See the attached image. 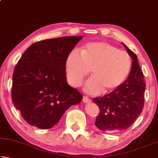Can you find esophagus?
<instances>
[{
  "label": "esophagus",
  "instance_id": "esophagus-1",
  "mask_svg": "<svg viewBox=\"0 0 158 158\" xmlns=\"http://www.w3.org/2000/svg\"><path fill=\"white\" fill-rule=\"evenodd\" d=\"M82 100L85 103H89V102H90V101H91V100H90V99L89 97H87V96H84V98H83Z\"/></svg>",
  "mask_w": 158,
  "mask_h": 158
}]
</instances>
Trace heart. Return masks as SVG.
I'll return each instance as SVG.
<instances>
[{
    "label": "heart",
    "instance_id": "heart-1",
    "mask_svg": "<svg viewBox=\"0 0 158 158\" xmlns=\"http://www.w3.org/2000/svg\"><path fill=\"white\" fill-rule=\"evenodd\" d=\"M131 68L129 53L103 42L87 44L81 53L73 51L65 62L67 79L73 87L80 86L90 71L92 79L85 90L93 94L116 91L127 79Z\"/></svg>",
    "mask_w": 158,
    "mask_h": 158
}]
</instances>
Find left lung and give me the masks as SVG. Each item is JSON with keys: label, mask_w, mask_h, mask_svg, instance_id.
Returning a JSON list of instances; mask_svg holds the SVG:
<instances>
[{"label": "left lung", "mask_w": 158, "mask_h": 158, "mask_svg": "<svg viewBox=\"0 0 158 158\" xmlns=\"http://www.w3.org/2000/svg\"><path fill=\"white\" fill-rule=\"evenodd\" d=\"M123 44L133 60L129 77L116 91L93 98L100 108L95 126L107 132L130 127L139 116L144 105L146 84L143 72L137 55L125 44Z\"/></svg>", "instance_id": "1"}]
</instances>
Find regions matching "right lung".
Instances as JSON below:
<instances>
[{"mask_svg":"<svg viewBox=\"0 0 158 158\" xmlns=\"http://www.w3.org/2000/svg\"><path fill=\"white\" fill-rule=\"evenodd\" d=\"M83 36L44 40L31 45L16 65L12 76L13 105L29 124L49 129L82 95L67 83L65 62Z\"/></svg>","mask_w":158,"mask_h":158,"instance_id":"add662e5","label":"right lung"}]
</instances>
